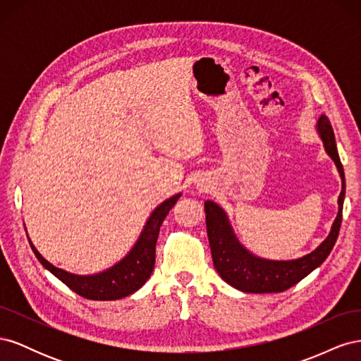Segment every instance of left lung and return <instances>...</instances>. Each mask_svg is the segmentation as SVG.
Here are the masks:
<instances>
[{"label": "left lung", "instance_id": "left-lung-1", "mask_svg": "<svg viewBox=\"0 0 361 361\" xmlns=\"http://www.w3.org/2000/svg\"><path fill=\"white\" fill-rule=\"evenodd\" d=\"M318 133L325 152L331 157L338 174L342 178V191L338 195V212L333 223L331 232L325 241L310 255L297 260H267L256 257L247 251L233 235L227 215L212 200L204 202L206 228L212 251L214 267L220 277L228 285L251 293L283 292L297 285L305 276L318 268L329 257L333 250L342 224V211L345 199V173L337 154L334 133L326 116L318 118Z\"/></svg>", "mask_w": 361, "mask_h": 361}]
</instances>
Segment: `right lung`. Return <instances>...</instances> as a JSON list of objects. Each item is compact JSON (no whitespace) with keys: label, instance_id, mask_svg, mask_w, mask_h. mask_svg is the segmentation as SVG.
I'll list each match as a JSON object with an SVG mask.
<instances>
[{"label":"right lung","instance_id":"1","mask_svg":"<svg viewBox=\"0 0 361 361\" xmlns=\"http://www.w3.org/2000/svg\"><path fill=\"white\" fill-rule=\"evenodd\" d=\"M180 194L173 195V197L162 202L157 209L152 212L147 220L145 231L141 232V236L129 251V255L120 260L113 268L94 276H75L71 272L63 271L57 267H54L47 259H43L42 255L36 250V247L30 245L35 251L36 257L40 264L49 269L54 276L60 279L64 285L71 288L75 293L81 295L87 300H99V301H111L128 297L134 293L141 286L145 285L150 277L152 271L155 267V247L159 235V227L162 221L166 220L167 214L170 212L174 203L178 202Z\"/></svg>","mask_w":361,"mask_h":361}]
</instances>
